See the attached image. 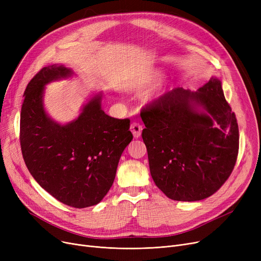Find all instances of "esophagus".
Returning <instances> with one entry per match:
<instances>
[{"label":"esophagus","instance_id":"esophagus-1","mask_svg":"<svg viewBox=\"0 0 261 261\" xmlns=\"http://www.w3.org/2000/svg\"><path fill=\"white\" fill-rule=\"evenodd\" d=\"M130 130H131L134 138L138 139V138H140L141 134H142L143 126L141 125V123H139V122H132L131 123V127H130Z\"/></svg>","mask_w":261,"mask_h":261}]
</instances>
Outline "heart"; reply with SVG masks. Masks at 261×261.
Instances as JSON below:
<instances>
[{
	"instance_id": "b5f03b06",
	"label": "heart",
	"mask_w": 261,
	"mask_h": 261,
	"mask_svg": "<svg viewBox=\"0 0 261 261\" xmlns=\"http://www.w3.org/2000/svg\"><path fill=\"white\" fill-rule=\"evenodd\" d=\"M162 76H163L162 71H159V70L150 71L146 75H144L142 77V79L138 82V87L139 88H146V87L151 86V85L154 84V82H156ZM161 95H162V90L161 89H155L151 92H149L146 96V98H147V100H152V99H155V98L160 97Z\"/></svg>"
}]
</instances>
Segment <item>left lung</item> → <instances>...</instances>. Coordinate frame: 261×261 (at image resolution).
<instances>
[{
  "label": "left lung",
  "mask_w": 261,
  "mask_h": 261,
  "mask_svg": "<svg viewBox=\"0 0 261 261\" xmlns=\"http://www.w3.org/2000/svg\"><path fill=\"white\" fill-rule=\"evenodd\" d=\"M141 117L150 173L169 199H206L228 179L239 130L218 78L197 92L175 88L165 93L143 108Z\"/></svg>",
  "instance_id": "1"
}]
</instances>
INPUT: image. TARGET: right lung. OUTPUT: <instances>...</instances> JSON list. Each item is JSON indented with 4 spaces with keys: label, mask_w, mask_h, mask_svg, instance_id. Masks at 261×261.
<instances>
[{
    "label": "right lung",
    "mask_w": 261,
    "mask_h": 261,
    "mask_svg": "<svg viewBox=\"0 0 261 261\" xmlns=\"http://www.w3.org/2000/svg\"><path fill=\"white\" fill-rule=\"evenodd\" d=\"M72 70L45 66L24 92L20 143L34 179L49 195L75 208L98 204L111 188L120 155L132 141L130 119H117L101 109V93L82 108L78 118L54 121L43 107L44 86L67 78Z\"/></svg>",
    "instance_id": "right-lung-1"
}]
</instances>
